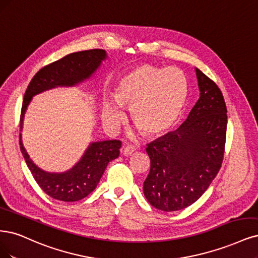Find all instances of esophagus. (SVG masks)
Instances as JSON below:
<instances>
[{"label":"esophagus","mask_w":258,"mask_h":258,"mask_svg":"<svg viewBox=\"0 0 258 258\" xmlns=\"http://www.w3.org/2000/svg\"><path fill=\"white\" fill-rule=\"evenodd\" d=\"M135 150H136L135 147L126 146V147H123V149L121 150V153H122L123 156H130V155H132L133 153H135Z\"/></svg>","instance_id":"1"}]
</instances>
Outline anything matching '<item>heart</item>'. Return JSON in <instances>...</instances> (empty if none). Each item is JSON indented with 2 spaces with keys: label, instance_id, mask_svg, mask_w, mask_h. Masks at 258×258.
<instances>
[{
  "label": "heart",
  "instance_id": "1",
  "mask_svg": "<svg viewBox=\"0 0 258 258\" xmlns=\"http://www.w3.org/2000/svg\"><path fill=\"white\" fill-rule=\"evenodd\" d=\"M188 85L179 69L159 68L143 64L121 76L113 96L104 97L101 118L115 129L125 118V108L131 106V118L146 136L155 137L170 129L182 112Z\"/></svg>",
  "mask_w": 258,
  "mask_h": 258
}]
</instances>
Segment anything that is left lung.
Instances as JSON below:
<instances>
[{"label":"left lung","instance_id":"1","mask_svg":"<svg viewBox=\"0 0 258 258\" xmlns=\"http://www.w3.org/2000/svg\"><path fill=\"white\" fill-rule=\"evenodd\" d=\"M200 98L182 125L148 144L150 171L143 191L150 205L163 211L197 202L223 161L227 115L218 85L195 68Z\"/></svg>","mask_w":258,"mask_h":258}]
</instances>
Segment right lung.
<instances>
[{
  "mask_svg": "<svg viewBox=\"0 0 258 258\" xmlns=\"http://www.w3.org/2000/svg\"><path fill=\"white\" fill-rule=\"evenodd\" d=\"M104 50L93 49L80 51L64 56L54 63L41 68L34 76L24 94L21 109L20 130L26 109L33 97L44 91L58 86H76L90 79L106 59ZM20 149L26 165L40 188L49 197L63 201L77 202L86 198L98 184L109 162L119 156L121 142L108 140L93 142L84 152L81 159L70 170L63 173H50L41 170L33 162L23 146L20 135Z\"/></svg>",
  "mask_w": 258,
  "mask_h": 258,
  "instance_id": "obj_1",
  "label": "right lung"
}]
</instances>
